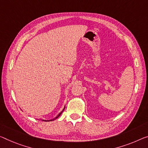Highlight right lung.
I'll return each instance as SVG.
<instances>
[{
	"label": "right lung",
	"mask_w": 148,
	"mask_h": 148,
	"mask_svg": "<svg viewBox=\"0 0 148 148\" xmlns=\"http://www.w3.org/2000/svg\"><path fill=\"white\" fill-rule=\"evenodd\" d=\"M64 108H63V110L62 111H61V112H60V114H58V116H56V117L55 118V119H52V120H43V121H47V122H48V121H53V120H56V119H58V118L59 116H60L61 115V113H62V112H63V110H64Z\"/></svg>",
	"instance_id": "obj_1"
}]
</instances>
